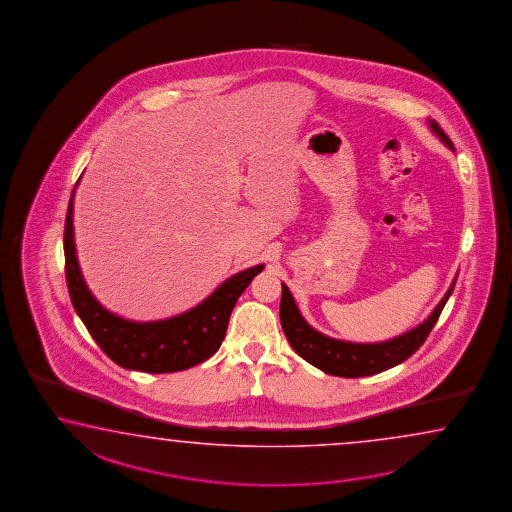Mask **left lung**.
Listing matches in <instances>:
<instances>
[{
    "mask_svg": "<svg viewBox=\"0 0 512 512\" xmlns=\"http://www.w3.org/2000/svg\"><path fill=\"white\" fill-rule=\"evenodd\" d=\"M430 129L438 135L439 140L454 151L449 136L439 127L436 120H428ZM456 279L450 284L449 292L439 301L434 312L428 315L427 321L418 324L416 328L405 334L397 335L394 339L381 343H350L341 339H332L328 335L317 332L304 321L297 304L293 301L292 293L286 284H282L281 324L286 339L290 341L293 350L308 361L310 365L323 370L324 374L339 377L374 376L383 370L403 363L410 355L425 343L430 330L438 323L443 306L449 301L450 293L454 290Z\"/></svg>",
    "mask_w": 512,
    "mask_h": 512,
    "instance_id": "1",
    "label": "left lung"
}]
</instances>
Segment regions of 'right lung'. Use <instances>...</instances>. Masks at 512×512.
<instances>
[{
  "label": "right lung",
  "mask_w": 512,
  "mask_h": 512,
  "mask_svg": "<svg viewBox=\"0 0 512 512\" xmlns=\"http://www.w3.org/2000/svg\"><path fill=\"white\" fill-rule=\"evenodd\" d=\"M73 200L74 189L63 231L67 288L74 310L105 355L127 370L167 374L199 365L215 354L224 341L233 306L264 264L235 273L188 312L153 323L127 321L105 310L85 284L74 248Z\"/></svg>",
  "instance_id": "obj_1"
}]
</instances>
